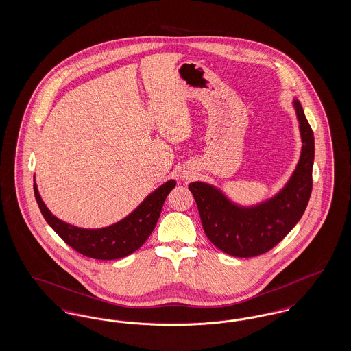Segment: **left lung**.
I'll use <instances>...</instances> for the list:
<instances>
[{
  "label": "left lung",
  "instance_id": "left-lung-1",
  "mask_svg": "<svg viewBox=\"0 0 351 351\" xmlns=\"http://www.w3.org/2000/svg\"><path fill=\"white\" fill-rule=\"evenodd\" d=\"M293 105L300 122L302 150L293 175L275 197L243 208L209 184H189L208 239L229 255L251 258L267 252L293 229L305 212L313 185L315 136L300 101H293Z\"/></svg>",
  "mask_w": 351,
  "mask_h": 351
}]
</instances>
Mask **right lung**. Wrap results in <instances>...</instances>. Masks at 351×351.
I'll list each match as a JSON object with an SVG mask.
<instances>
[{
	"instance_id": "1",
	"label": "right lung",
	"mask_w": 351,
	"mask_h": 351,
	"mask_svg": "<svg viewBox=\"0 0 351 351\" xmlns=\"http://www.w3.org/2000/svg\"><path fill=\"white\" fill-rule=\"evenodd\" d=\"M176 182L169 180L149 195L128 217L102 229H82L55 217L40 199L36 184L34 195L45 219L73 250L85 256L112 261L138 250L152 233L168 193Z\"/></svg>"
}]
</instances>
